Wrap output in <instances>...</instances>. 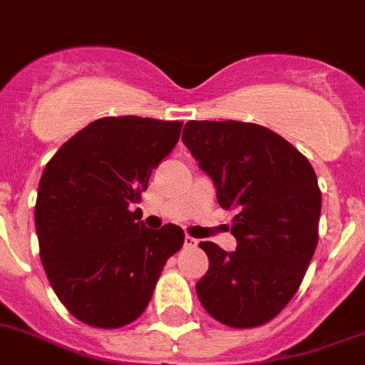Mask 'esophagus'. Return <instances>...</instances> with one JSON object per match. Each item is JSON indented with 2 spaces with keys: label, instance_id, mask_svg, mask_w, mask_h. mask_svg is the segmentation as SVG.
<instances>
[{
  "label": "esophagus",
  "instance_id": "34e87169",
  "mask_svg": "<svg viewBox=\"0 0 365 365\" xmlns=\"http://www.w3.org/2000/svg\"><path fill=\"white\" fill-rule=\"evenodd\" d=\"M195 245H197V240L192 236H185V247H195Z\"/></svg>",
  "mask_w": 365,
  "mask_h": 365
}]
</instances>
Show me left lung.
Instances as JSON below:
<instances>
[{
	"instance_id": "left-lung-1",
	"label": "left lung",
	"mask_w": 365,
	"mask_h": 365,
	"mask_svg": "<svg viewBox=\"0 0 365 365\" xmlns=\"http://www.w3.org/2000/svg\"><path fill=\"white\" fill-rule=\"evenodd\" d=\"M182 142L232 208L238 247L201 242L208 272L195 284L214 319L235 329L272 322L297 294L316 251L322 192L312 164L273 130L245 121H188Z\"/></svg>"
}]
</instances>
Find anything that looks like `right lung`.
Instances as JSON below:
<instances>
[{
	"mask_svg": "<svg viewBox=\"0 0 365 365\" xmlns=\"http://www.w3.org/2000/svg\"><path fill=\"white\" fill-rule=\"evenodd\" d=\"M180 129L182 121L101 118L71 136L43 170L34 205L40 260L79 322L120 329L138 319L164 264L185 244L180 227L151 230L138 221L140 208L130 210Z\"/></svg>",
	"mask_w": 365,
	"mask_h": 365,
	"instance_id": "add662e5",
	"label": "right lung"
}]
</instances>
